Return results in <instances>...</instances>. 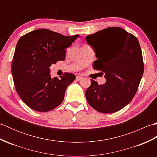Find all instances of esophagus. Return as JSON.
<instances>
[{
  "label": "esophagus",
  "mask_w": 157,
  "mask_h": 157,
  "mask_svg": "<svg viewBox=\"0 0 157 157\" xmlns=\"http://www.w3.org/2000/svg\"><path fill=\"white\" fill-rule=\"evenodd\" d=\"M82 79V77H81V76H77L76 77V80H78V81H79Z\"/></svg>",
  "instance_id": "esophagus-1"
}]
</instances>
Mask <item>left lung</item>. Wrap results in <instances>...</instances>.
I'll use <instances>...</instances> for the list:
<instances>
[{
    "label": "left lung",
    "instance_id": "left-lung-1",
    "mask_svg": "<svg viewBox=\"0 0 157 157\" xmlns=\"http://www.w3.org/2000/svg\"><path fill=\"white\" fill-rule=\"evenodd\" d=\"M86 40L94 48L98 59L93 67L102 71L106 79L103 85L91 79L86 100L100 113L118 111L134 97L144 73L138 40L125 29L111 27L87 36Z\"/></svg>",
    "mask_w": 157,
    "mask_h": 157
}]
</instances>
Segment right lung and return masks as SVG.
Returning <instances> with one entry per match:
<instances>
[{
    "mask_svg": "<svg viewBox=\"0 0 157 157\" xmlns=\"http://www.w3.org/2000/svg\"><path fill=\"white\" fill-rule=\"evenodd\" d=\"M79 35L66 36L47 29H39L20 38L11 64L17 92L23 102L38 112H47L62 103L67 86L75 76L65 72L51 78L50 66L65 59V48Z\"/></svg>",
    "mask_w": 157,
    "mask_h": 157,
    "instance_id": "add662e5",
    "label": "right lung"
}]
</instances>
